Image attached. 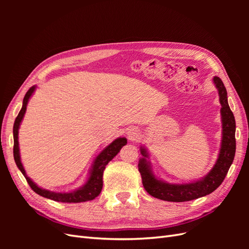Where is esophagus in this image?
<instances>
[{
  "instance_id": "34e87169",
  "label": "esophagus",
  "mask_w": 249,
  "mask_h": 249,
  "mask_svg": "<svg viewBox=\"0 0 249 249\" xmlns=\"http://www.w3.org/2000/svg\"><path fill=\"white\" fill-rule=\"evenodd\" d=\"M137 130L135 129V127H133V129H130L129 130V132H127V135H129V137H131V138H134V137H136L137 136Z\"/></svg>"
}]
</instances>
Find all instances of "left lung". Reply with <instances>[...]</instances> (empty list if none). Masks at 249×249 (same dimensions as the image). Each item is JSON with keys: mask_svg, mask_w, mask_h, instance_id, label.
<instances>
[{"mask_svg": "<svg viewBox=\"0 0 249 249\" xmlns=\"http://www.w3.org/2000/svg\"><path fill=\"white\" fill-rule=\"evenodd\" d=\"M213 83L219 94L221 105L222 138L217 161L207 176L200 179L185 184H171L158 178L152 168L149 155L144 146H140V158L138 169L142 178L144 189L152 196L166 201H189L212 193L221 185L233 161L236 153V122L229 106L228 92L220 78L214 77Z\"/></svg>", "mask_w": 249, "mask_h": 249, "instance_id": "left-lung-1", "label": "left lung"}]
</instances>
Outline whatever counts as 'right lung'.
Listing matches in <instances>:
<instances>
[{
  "instance_id": "1",
  "label": "right lung",
  "mask_w": 249,
  "mask_h": 249,
  "mask_svg": "<svg viewBox=\"0 0 249 249\" xmlns=\"http://www.w3.org/2000/svg\"><path fill=\"white\" fill-rule=\"evenodd\" d=\"M35 89H36V86H32L27 91L24 97V101H22V107L18 113V117L16 118V122H14V125H13V141H14L13 157H14V161L17 163V166L26 178L27 182L30 185V187L32 188V190L37 194H39L40 196L50 198L55 201H61V202H83V201L94 199L96 196H99V194L102 191L103 172L105 168H106V165L119 153V150L122 149V147L126 144V141H127L126 138L119 137L115 139L114 141L111 142L108 146L105 147L99 155H97V157L93 161L91 169H90L87 182L82 187H80L79 189H76L71 192H54L47 189H42V188L37 186L33 180L27 176L25 168L22 166L21 161H20L19 146H18L19 125L21 124L22 118L25 116L28 102L30 100V97L33 95Z\"/></svg>"
}]
</instances>
